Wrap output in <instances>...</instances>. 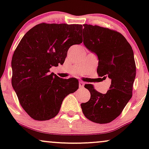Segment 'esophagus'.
Segmentation results:
<instances>
[{
    "instance_id": "34e87169",
    "label": "esophagus",
    "mask_w": 149,
    "mask_h": 149,
    "mask_svg": "<svg viewBox=\"0 0 149 149\" xmlns=\"http://www.w3.org/2000/svg\"><path fill=\"white\" fill-rule=\"evenodd\" d=\"M85 85V83L84 82H83L82 80H79V87L80 88H83V87H84Z\"/></svg>"
}]
</instances>
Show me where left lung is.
Returning a JSON list of instances; mask_svg holds the SVG:
<instances>
[{"label":"left lung","mask_w":149,"mask_h":149,"mask_svg":"<svg viewBox=\"0 0 149 149\" xmlns=\"http://www.w3.org/2000/svg\"><path fill=\"white\" fill-rule=\"evenodd\" d=\"M83 43L98 57L97 73L109 78L111 84L106 94L97 92L93 85H85L90 99L82 103L83 114L94 123H110L119 116L132 96L136 64L132 48L125 38L108 28L83 25Z\"/></svg>","instance_id":"obj_1"}]
</instances>
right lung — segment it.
I'll use <instances>...</instances> for the list:
<instances>
[{
  "instance_id": "1",
  "label": "right lung",
  "mask_w": 149,
  "mask_h": 149,
  "mask_svg": "<svg viewBox=\"0 0 149 149\" xmlns=\"http://www.w3.org/2000/svg\"><path fill=\"white\" fill-rule=\"evenodd\" d=\"M83 26L39 24L22 38L12 59V85L22 107L31 118L55 117L64 99L78 89L75 78L63 79L49 73L64 64L71 45L83 42Z\"/></svg>"
}]
</instances>
